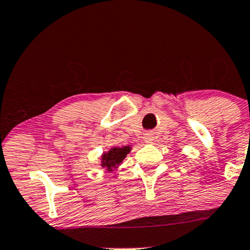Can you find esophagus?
Returning a JSON list of instances; mask_svg holds the SVG:
<instances>
[{"instance_id": "1", "label": "esophagus", "mask_w": 250, "mask_h": 250, "mask_svg": "<svg viewBox=\"0 0 250 250\" xmlns=\"http://www.w3.org/2000/svg\"><path fill=\"white\" fill-rule=\"evenodd\" d=\"M144 142L146 143H151L154 141V135L152 134H146L144 135Z\"/></svg>"}]
</instances>
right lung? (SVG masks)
<instances>
[{
	"label": "right lung",
	"mask_w": 250,
	"mask_h": 250,
	"mask_svg": "<svg viewBox=\"0 0 250 250\" xmlns=\"http://www.w3.org/2000/svg\"><path fill=\"white\" fill-rule=\"evenodd\" d=\"M130 146H122V148L115 146V148L109 149V151L104 152L101 156V167H104L108 172H112L113 170L120 167V164L122 163L125 156L130 152Z\"/></svg>",
	"instance_id": "add662e5"
}]
</instances>
